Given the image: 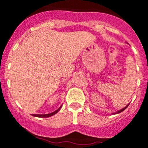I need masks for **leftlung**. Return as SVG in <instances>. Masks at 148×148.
Masks as SVG:
<instances>
[{
	"label": "left lung",
	"mask_w": 148,
	"mask_h": 148,
	"mask_svg": "<svg viewBox=\"0 0 148 148\" xmlns=\"http://www.w3.org/2000/svg\"><path fill=\"white\" fill-rule=\"evenodd\" d=\"M127 106H128V105H127V106H125V108H122V109H121L120 110H118V111H117L116 113H115V114H119V113H121V112H122V111H123L124 110H125V109L127 108Z\"/></svg>",
	"instance_id": "8db88e82"
}]
</instances>
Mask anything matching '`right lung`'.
Returning a JSON list of instances; mask_svg holds the SVG:
<instances>
[{"label": "right lung", "instance_id": "1", "mask_svg": "<svg viewBox=\"0 0 148 148\" xmlns=\"http://www.w3.org/2000/svg\"><path fill=\"white\" fill-rule=\"evenodd\" d=\"M61 108V106L58 109V110H56L55 111H54V112L51 113V114H32V116H36V117H41V118H46V117H49V116H51L54 115V114H56L60 110V109Z\"/></svg>", "mask_w": 148, "mask_h": 148}]
</instances>
